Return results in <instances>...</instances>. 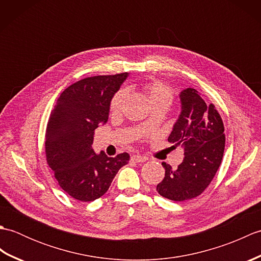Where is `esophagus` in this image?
Segmentation results:
<instances>
[{
  "instance_id": "obj_1",
  "label": "esophagus",
  "mask_w": 261,
  "mask_h": 261,
  "mask_svg": "<svg viewBox=\"0 0 261 261\" xmlns=\"http://www.w3.org/2000/svg\"><path fill=\"white\" fill-rule=\"evenodd\" d=\"M131 160L135 163H145L147 162V157H142L140 154H134V156L131 157Z\"/></svg>"
}]
</instances>
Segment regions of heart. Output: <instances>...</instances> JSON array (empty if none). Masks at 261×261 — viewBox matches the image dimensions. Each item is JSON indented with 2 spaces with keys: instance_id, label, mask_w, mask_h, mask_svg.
Listing matches in <instances>:
<instances>
[{
  "instance_id": "obj_1",
  "label": "heart",
  "mask_w": 261,
  "mask_h": 261,
  "mask_svg": "<svg viewBox=\"0 0 261 261\" xmlns=\"http://www.w3.org/2000/svg\"><path fill=\"white\" fill-rule=\"evenodd\" d=\"M142 91L151 108L154 107V105H164V107L168 108L174 101L173 90L162 81L153 80L146 83L142 86ZM127 92L124 88H121V90L116 92L110 101L111 112L119 113L122 108H123Z\"/></svg>"
}]
</instances>
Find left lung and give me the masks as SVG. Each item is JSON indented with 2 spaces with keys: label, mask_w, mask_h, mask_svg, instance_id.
Returning a JSON list of instances; mask_svg holds the SVG:
<instances>
[{
  "label": "left lung",
  "mask_w": 261,
  "mask_h": 261,
  "mask_svg": "<svg viewBox=\"0 0 261 261\" xmlns=\"http://www.w3.org/2000/svg\"><path fill=\"white\" fill-rule=\"evenodd\" d=\"M181 112L168 141L181 146L184 160L177 169L163 163L164 179L157 185L163 197L181 202L205 191L223 158L225 135L222 118L213 104H206L195 88L180 93Z\"/></svg>",
  "instance_id": "1"
}]
</instances>
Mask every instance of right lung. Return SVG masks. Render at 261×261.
<instances>
[{
    "label": "right lung",
    "instance_id": "obj_1",
    "mask_svg": "<svg viewBox=\"0 0 261 261\" xmlns=\"http://www.w3.org/2000/svg\"><path fill=\"white\" fill-rule=\"evenodd\" d=\"M126 73L87 77L60 94L49 116L45 151L54 176L69 196L92 202L103 196L129 153L108 157L92 149L98 124L107 123L110 101Z\"/></svg>",
    "mask_w": 261,
    "mask_h": 261
}]
</instances>
